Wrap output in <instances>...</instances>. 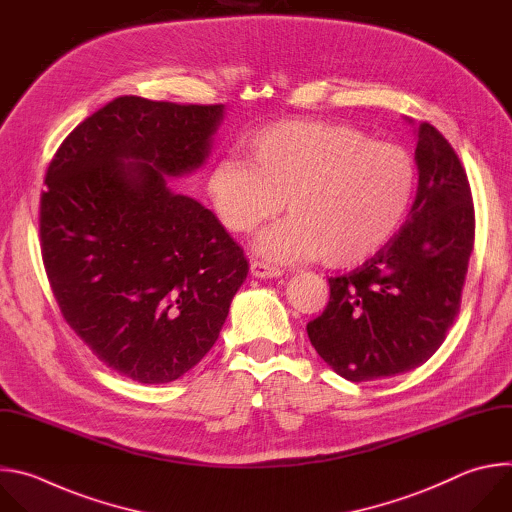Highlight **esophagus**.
<instances>
[{"label":"esophagus","instance_id":"obj_1","mask_svg":"<svg viewBox=\"0 0 512 512\" xmlns=\"http://www.w3.org/2000/svg\"><path fill=\"white\" fill-rule=\"evenodd\" d=\"M250 272H252V276H256V278H278V276H282V270H280V268L270 266V264L260 262V260H252V262H250Z\"/></svg>","mask_w":512,"mask_h":512}]
</instances>
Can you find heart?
<instances>
[{
    "instance_id": "obj_1",
    "label": "heart",
    "mask_w": 512,
    "mask_h": 512,
    "mask_svg": "<svg viewBox=\"0 0 512 512\" xmlns=\"http://www.w3.org/2000/svg\"><path fill=\"white\" fill-rule=\"evenodd\" d=\"M246 155L248 163L218 159L208 191L234 234L272 220L286 199L290 218L260 238V250L278 262L355 266L395 238L416 195L412 153L347 123H274L250 135Z\"/></svg>"
}]
</instances>
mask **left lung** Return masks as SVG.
<instances>
[{"label": "left lung", "instance_id": "left-lung-1", "mask_svg": "<svg viewBox=\"0 0 512 512\" xmlns=\"http://www.w3.org/2000/svg\"><path fill=\"white\" fill-rule=\"evenodd\" d=\"M418 193L397 236L349 274L329 278V304L306 325L341 377L371 381L426 363L460 311L474 246L466 171L446 137L422 123Z\"/></svg>", "mask_w": 512, "mask_h": 512}]
</instances>
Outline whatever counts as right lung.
Here are the masks:
<instances>
[{
  "mask_svg": "<svg viewBox=\"0 0 512 512\" xmlns=\"http://www.w3.org/2000/svg\"><path fill=\"white\" fill-rule=\"evenodd\" d=\"M222 113L119 96L46 171L40 244L60 313L98 361L139 383L175 381L206 357L248 274L220 220L167 185L206 161Z\"/></svg>",
  "mask_w": 512,
  "mask_h": 512,
  "instance_id": "add662e5",
  "label": "right lung"
}]
</instances>
